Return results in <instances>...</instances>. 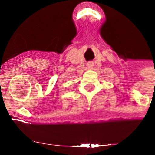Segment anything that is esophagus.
I'll return each mask as SVG.
<instances>
[{
  "instance_id": "esophagus-1",
  "label": "esophagus",
  "mask_w": 155,
  "mask_h": 155,
  "mask_svg": "<svg viewBox=\"0 0 155 155\" xmlns=\"http://www.w3.org/2000/svg\"><path fill=\"white\" fill-rule=\"evenodd\" d=\"M87 67H88V68H92V67H93V63H87Z\"/></svg>"
}]
</instances>
